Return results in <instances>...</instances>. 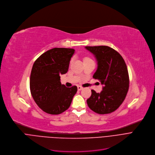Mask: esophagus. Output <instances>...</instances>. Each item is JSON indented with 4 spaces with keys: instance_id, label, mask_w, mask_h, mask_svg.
<instances>
[{
    "instance_id": "esophagus-1",
    "label": "esophagus",
    "mask_w": 155,
    "mask_h": 155,
    "mask_svg": "<svg viewBox=\"0 0 155 155\" xmlns=\"http://www.w3.org/2000/svg\"><path fill=\"white\" fill-rule=\"evenodd\" d=\"M83 89V87L82 86H78V90L79 91L82 90Z\"/></svg>"
}]
</instances>
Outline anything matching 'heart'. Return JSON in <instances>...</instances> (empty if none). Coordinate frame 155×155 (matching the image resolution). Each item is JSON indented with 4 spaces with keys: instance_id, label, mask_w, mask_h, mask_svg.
I'll use <instances>...</instances> for the list:
<instances>
[{
    "instance_id": "obj_1",
    "label": "heart",
    "mask_w": 155,
    "mask_h": 155,
    "mask_svg": "<svg viewBox=\"0 0 155 155\" xmlns=\"http://www.w3.org/2000/svg\"><path fill=\"white\" fill-rule=\"evenodd\" d=\"M72 62V59L70 61V64H71ZM93 62V60L91 59V58L89 57H84L83 58V63H85V62Z\"/></svg>"
}]
</instances>
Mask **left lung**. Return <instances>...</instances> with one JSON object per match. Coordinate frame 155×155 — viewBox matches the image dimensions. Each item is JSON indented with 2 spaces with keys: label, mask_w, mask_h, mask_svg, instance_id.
<instances>
[{
  "label": "left lung",
  "mask_w": 155,
  "mask_h": 155,
  "mask_svg": "<svg viewBox=\"0 0 155 155\" xmlns=\"http://www.w3.org/2000/svg\"><path fill=\"white\" fill-rule=\"evenodd\" d=\"M97 58L98 68L93 78L104 85L100 93L91 90L87 100L90 108L98 114L112 113L124 101L129 90V77L120 54L108 46L86 47Z\"/></svg>",
  "instance_id": "1"
}]
</instances>
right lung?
I'll use <instances>...</instances> for the list:
<instances>
[{
	"mask_svg": "<svg viewBox=\"0 0 155 155\" xmlns=\"http://www.w3.org/2000/svg\"><path fill=\"white\" fill-rule=\"evenodd\" d=\"M75 50L54 48L36 59L31 72L29 87L32 97L45 112L60 114L70 107L78 91L76 86L67 87L61 83V75L67 73Z\"/></svg>",
	"mask_w": 155,
	"mask_h": 155,
	"instance_id": "1",
	"label": "right lung"
}]
</instances>
